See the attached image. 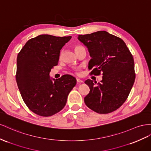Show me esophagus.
Here are the masks:
<instances>
[{"instance_id": "esophagus-1", "label": "esophagus", "mask_w": 151, "mask_h": 151, "mask_svg": "<svg viewBox=\"0 0 151 151\" xmlns=\"http://www.w3.org/2000/svg\"><path fill=\"white\" fill-rule=\"evenodd\" d=\"M76 81H77V83H83V80H81V79H78V78L76 79Z\"/></svg>"}]
</instances>
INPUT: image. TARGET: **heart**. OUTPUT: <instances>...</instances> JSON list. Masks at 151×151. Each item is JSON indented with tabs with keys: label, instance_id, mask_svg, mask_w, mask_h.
<instances>
[{
	"label": "heart",
	"instance_id": "b5f03b06",
	"mask_svg": "<svg viewBox=\"0 0 151 151\" xmlns=\"http://www.w3.org/2000/svg\"><path fill=\"white\" fill-rule=\"evenodd\" d=\"M84 48L82 46H80V45H76L74 46V50L76 51V52H78L80 50H81V49Z\"/></svg>",
	"mask_w": 151,
	"mask_h": 151
}]
</instances>
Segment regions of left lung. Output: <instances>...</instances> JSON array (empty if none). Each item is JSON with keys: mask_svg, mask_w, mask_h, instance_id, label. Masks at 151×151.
<instances>
[{"mask_svg": "<svg viewBox=\"0 0 151 151\" xmlns=\"http://www.w3.org/2000/svg\"><path fill=\"white\" fill-rule=\"evenodd\" d=\"M78 39L88 47L92 58L88 65L92 70L89 74L103 75L96 86L92 80L85 81L90 89L84 97L85 104L99 114L116 111L128 99L135 82L132 53L121 38L105 31L79 35Z\"/></svg>", "mask_w": 151, "mask_h": 151, "instance_id": "8db88e82", "label": "left lung"}]
</instances>
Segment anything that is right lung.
<instances>
[{"label": "right lung", "mask_w": 151, "mask_h": 151, "mask_svg": "<svg viewBox=\"0 0 151 151\" xmlns=\"http://www.w3.org/2000/svg\"><path fill=\"white\" fill-rule=\"evenodd\" d=\"M71 38L40 35L28 40L18 55L16 79L20 94L28 108L39 116L49 117L62 111L76 84L70 75L54 82L50 77L60 50Z\"/></svg>", "instance_id": "1"}]
</instances>
